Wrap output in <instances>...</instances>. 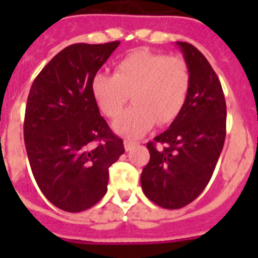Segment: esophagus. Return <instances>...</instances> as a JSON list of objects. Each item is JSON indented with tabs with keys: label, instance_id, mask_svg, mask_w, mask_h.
Returning <instances> with one entry per match:
<instances>
[{
	"label": "esophagus",
	"instance_id": "obj_1",
	"mask_svg": "<svg viewBox=\"0 0 258 258\" xmlns=\"http://www.w3.org/2000/svg\"><path fill=\"white\" fill-rule=\"evenodd\" d=\"M134 146H135V142L128 141V139H127V141H124V149H125V151H131V150L134 149Z\"/></svg>",
	"mask_w": 258,
	"mask_h": 258
}]
</instances>
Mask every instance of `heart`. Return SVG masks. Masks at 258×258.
Listing matches in <instances>:
<instances>
[{
  "mask_svg": "<svg viewBox=\"0 0 258 258\" xmlns=\"http://www.w3.org/2000/svg\"><path fill=\"white\" fill-rule=\"evenodd\" d=\"M190 88V72L180 57L139 49L115 64L113 75L97 72L91 79V95L105 116L115 117L128 100L134 104L113 123L127 138L145 135L154 123L167 124L183 108Z\"/></svg>",
  "mask_w": 258,
  "mask_h": 258,
  "instance_id": "obj_1",
  "label": "heart"
}]
</instances>
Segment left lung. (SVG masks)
I'll return each mask as SVG.
<instances>
[{
	"label": "left lung",
	"instance_id": "1",
	"mask_svg": "<svg viewBox=\"0 0 258 258\" xmlns=\"http://www.w3.org/2000/svg\"><path fill=\"white\" fill-rule=\"evenodd\" d=\"M190 72L187 99L165 133L147 143L150 162L141 175L142 190L154 204L180 209L208 186L226 135V103L221 83L204 54L176 41Z\"/></svg>",
	"mask_w": 258,
	"mask_h": 258
}]
</instances>
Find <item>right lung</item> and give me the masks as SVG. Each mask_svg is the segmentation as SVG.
I'll use <instances>...</instances> for the list:
<instances>
[{
	"label": "right lung",
	"instance_id": "obj_1",
	"mask_svg": "<svg viewBox=\"0 0 258 258\" xmlns=\"http://www.w3.org/2000/svg\"><path fill=\"white\" fill-rule=\"evenodd\" d=\"M120 42L74 44L34 79L24 121L32 172L46 200L64 212L104 197L108 169L124 153L91 95V79Z\"/></svg>",
	"mask_w": 258,
	"mask_h": 258
}]
</instances>
